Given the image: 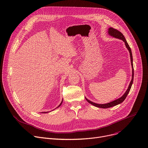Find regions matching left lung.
Here are the masks:
<instances>
[{
    "mask_svg": "<svg viewBox=\"0 0 148 148\" xmlns=\"http://www.w3.org/2000/svg\"><path fill=\"white\" fill-rule=\"evenodd\" d=\"M108 34L110 35V36H112L114 38H118V39H122L123 40V41L125 42V45L126 47V48H127V49L129 50V53H130V61H131V65H132V80L131 82L129 84V86L128 87V88L127 89L126 91L125 92L124 95L120 97L119 99H116L112 102H110V103H106V104H97V103H93L91 101H90L89 100H88L87 98H86V100L90 104H91L92 105L95 106L97 107H99V108H103V109H106V108H109V107H112L113 106H115L121 103H122L125 100V99L126 98L127 95L129 92L130 91V90L131 88V87H132V85L133 84V77H134V70H133V57H132V51H131V49L129 45V44H127L126 40L124 36V35L121 33L120 31H119L118 30L116 29H114L113 28H109V31H108Z\"/></svg>",
    "mask_w": 148,
    "mask_h": 148,
    "instance_id": "1",
    "label": "left lung"
}]
</instances>
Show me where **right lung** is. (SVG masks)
Wrapping results in <instances>:
<instances>
[{
    "mask_svg": "<svg viewBox=\"0 0 148 148\" xmlns=\"http://www.w3.org/2000/svg\"><path fill=\"white\" fill-rule=\"evenodd\" d=\"M62 101H61V103H60V105H59V106H58V107H57V108H58V107H60V106H61V104H62ZM48 113V112H42V113Z\"/></svg>",
    "mask_w": 148,
    "mask_h": 148,
    "instance_id": "1",
    "label": "right lung"
}]
</instances>
